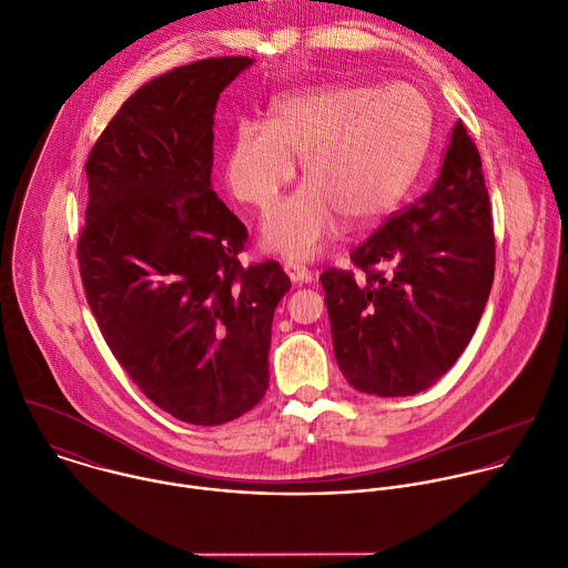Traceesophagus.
<instances>
[{
	"label": "esophagus",
	"mask_w": 568,
	"mask_h": 568,
	"mask_svg": "<svg viewBox=\"0 0 568 568\" xmlns=\"http://www.w3.org/2000/svg\"><path fill=\"white\" fill-rule=\"evenodd\" d=\"M287 276L294 281V283H312L314 281V272L310 267H305L303 263H296V261H285L283 263Z\"/></svg>",
	"instance_id": "obj_1"
}]
</instances>
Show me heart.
I'll return each mask as SVG.
<instances>
[{
    "label": "heart",
    "mask_w": 568,
    "mask_h": 568,
    "mask_svg": "<svg viewBox=\"0 0 568 568\" xmlns=\"http://www.w3.org/2000/svg\"><path fill=\"white\" fill-rule=\"evenodd\" d=\"M424 98L406 84L334 87L274 102L267 126L241 122L225 155V182L236 201L270 210L294 180L303 184L263 225L265 245L312 258L352 223L386 216L410 189L426 149Z\"/></svg>",
    "instance_id": "1"
}]
</instances>
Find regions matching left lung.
Masks as SVG:
<instances>
[{
	"mask_svg": "<svg viewBox=\"0 0 568 568\" xmlns=\"http://www.w3.org/2000/svg\"><path fill=\"white\" fill-rule=\"evenodd\" d=\"M321 274L338 369L354 390L408 397L435 386L473 338L495 276L479 151L455 122L428 192Z\"/></svg>",
	"mask_w": 568,
	"mask_h": 568,
	"instance_id": "obj_1",
	"label": "left lung"
}]
</instances>
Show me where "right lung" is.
Returning <instances> with one entry per match:
<instances>
[{
  "instance_id": "1",
  "label": "right lung",
  "mask_w": 568,
  "mask_h": 568,
  "mask_svg": "<svg viewBox=\"0 0 568 568\" xmlns=\"http://www.w3.org/2000/svg\"><path fill=\"white\" fill-rule=\"evenodd\" d=\"M250 58H210L140 87L87 160L78 239L87 303L133 384L171 417L221 426L270 384L276 261L241 265L247 227L212 189L214 113Z\"/></svg>"
}]
</instances>
